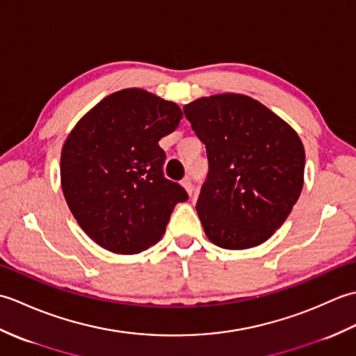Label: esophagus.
<instances>
[{"instance_id": "obj_1", "label": "esophagus", "mask_w": 356, "mask_h": 356, "mask_svg": "<svg viewBox=\"0 0 356 356\" xmlns=\"http://www.w3.org/2000/svg\"><path fill=\"white\" fill-rule=\"evenodd\" d=\"M182 186L185 188V191L188 193V194H193V184H191V177H185L184 180H182Z\"/></svg>"}]
</instances>
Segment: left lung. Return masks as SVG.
Wrapping results in <instances>:
<instances>
[{
    "label": "left lung",
    "mask_w": 356,
    "mask_h": 356,
    "mask_svg": "<svg viewBox=\"0 0 356 356\" xmlns=\"http://www.w3.org/2000/svg\"><path fill=\"white\" fill-rule=\"evenodd\" d=\"M184 111L207 147L209 171L195 205L207 237L223 249L264 243L303 190L297 131L246 95L199 97Z\"/></svg>",
    "instance_id": "obj_1"
}]
</instances>
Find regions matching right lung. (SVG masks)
Listing matches in <instances>:
<instances>
[{
    "instance_id": "add662e5",
    "label": "right lung",
    "mask_w": 356,
    "mask_h": 356,
    "mask_svg": "<svg viewBox=\"0 0 356 356\" xmlns=\"http://www.w3.org/2000/svg\"><path fill=\"white\" fill-rule=\"evenodd\" d=\"M184 113L142 88L111 93L81 118L61 153L67 205L87 236L115 254H138L163 236L188 194L165 179L163 136Z\"/></svg>"
}]
</instances>
